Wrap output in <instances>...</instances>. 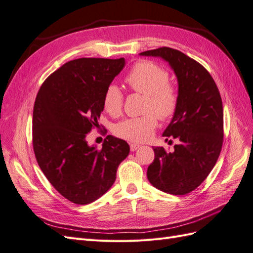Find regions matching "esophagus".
<instances>
[{
    "label": "esophagus",
    "mask_w": 253,
    "mask_h": 253,
    "mask_svg": "<svg viewBox=\"0 0 253 253\" xmlns=\"http://www.w3.org/2000/svg\"><path fill=\"white\" fill-rule=\"evenodd\" d=\"M139 147H140V145H139V144H135V143H131V144H130V151H131V152H134V151H137Z\"/></svg>",
    "instance_id": "34e87169"
}]
</instances>
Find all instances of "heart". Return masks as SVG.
Masks as SVG:
<instances>
[{
    "label": "heart",
    "mask_w": 253,
    "mask_h": 253,
    "mask_svg": "<svg viewBox=\"0 0 253 253\" xmlns=\"http://www.w3.org/2000/svg\"><path fill=\"white\" fill-rule=\"evenodd\" d=\"M125 83L134 93L144 95L142 112L138 118L120 122L114 127L119 138L130 142L150 139L158 125L157 118L167 122L176 114L180 95L178 86L169 81L168 70L153 61L135 63L125 77ZM124 105V95L115 84H109L102 96V107L111 116H119Z\"/></svg>",
    "instance_id": "heart-1"
}]
</instances>
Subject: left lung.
<instances>
[{
	"label": "left lung",
	"mask_w": 253,
	"mask_h": 253,
	"mask_svg": "<svg viewBox=\"0 0 253 253\" xmlns=\"http://www.w3.org/2000/svg\"><path fill=\"white\" fill-rule=\"evenodd\" d=\"M141 55L160 56L174 69L179 106L164 132L176 139L173 152L154 147L155 158L147 178L159 190L184 196L202 184L216 165L223 143V107L212 77L199 62L176 49L161 47Z\"/></svg>",
	"instance_id": "8db88e82"
}]
</instances>
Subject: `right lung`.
I'll use <instances>...</instances> for the list:
<instances>
[{
    "instance_id": "right-lung-1",
    "label": "right lung",
    "mask_w": 253,
    "mask_h": 253,
    "mask_svg": "<svg viewBox=\"0 0 253 253\" xmlns=\"http://www.w3.org/2000/svg\"><path fill=\"white\" fill-rule=\"evenodd\" d=\"M124 65V57L69 61L37 93L32 133L37 164L50 184L75 204H88L106 193L129 154L127 142L111 135L101 148L85 140L99 128L103 93Z\"/></svg>"
}]
</instances>
